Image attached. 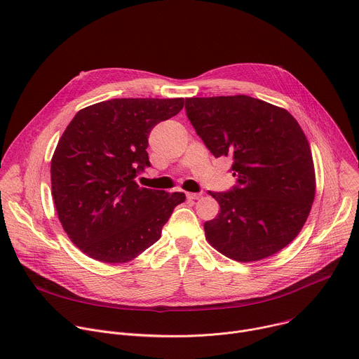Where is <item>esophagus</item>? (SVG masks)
<instances>
[{"mask_svg": "<svg viewBox=\"0 0 359 359\" xmlns=\"http://www.w3.org/2000/svg\"><path fill=\"white\" fill-rule=\"evenodd\" d=\"M186 198L189 201H198L202 198V193H186Z\"/></svg>", "mask_w": 359, "mask_h": 359, "instance_id": "obj_1", "label": "esophagus"}]
</instances>
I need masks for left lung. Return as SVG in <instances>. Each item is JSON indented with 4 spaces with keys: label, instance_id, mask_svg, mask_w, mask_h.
I'll list each match as a JSON object with an SVG mask.
<instances>
[{
    "label": "left lung",
    "instance_id": "left-lung-1",
    "mask_svg": "<svg viewBox=\"0 0 359 359\" xmlns=\"http://www.w3.org/2000/svg\"><path fill=\"white\" fill-rule=\"evenodd\" d=\"M186 114L215 157H229L236 184L209 191L220 206L209 243L238 262L265 259L301 232L315 198L309 143L286 110L249 95L191 97Z\"/></svg>",
    "mask_w": 359,
    "mask_h": 359
}]
</instances>
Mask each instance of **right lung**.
Wrapping results in <instances>:
<instances>
[{
	"label": "right lung",
	"mask_w": 359,
	"mask_h": 359,
	"mask_svg": "<svg viewBox=\"0 0 359 359\" xmlns=\"http://www.w3.org/2000/svg\"><path fill=\"white\" fill-rule=\"evenodd\" d=\"M183 99H113L80 110L51 158V190L72 242L104 264H124L160 239L183 191L140 187L150 166L151 128L183 109Z\"/></svg>",
	"instance_id": "1"
}]
</instances>
